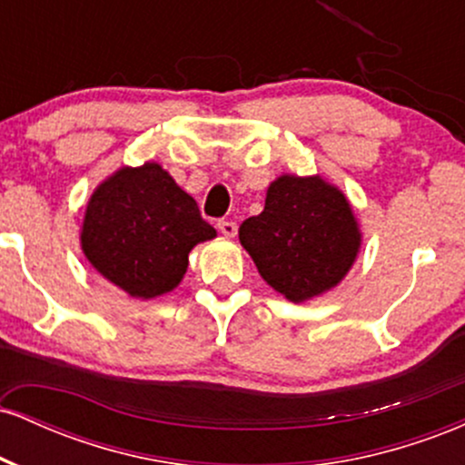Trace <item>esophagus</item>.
Returning <instances> with one entry per match:
<instances>
[{
	"instance_id": "esophagus-1",
	"label": "esophagus",
	"mask_w": 465,
	"mask_h": 465,
	"mask_svg": "<svg viewBox=\"0 0 465 465\" xmlns=\"http://www.w3.org/2000/svg\"><path fill=\"white\" fill-rule=\"evenodd\" d=\"M218 232H221L225 238H233L238 233V225L232 221H221L218 223Z\"/></svg>"
}]
</instances>
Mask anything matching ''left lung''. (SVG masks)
Instances as JSON below:
<instances>
[{"mask_svg":"<svg viewBox=\"0 0 465 465\" xmlns=\"http://www.w3.org/2000/svg\"><path fill=\"white\" fill-rule=\"evenodd\" d=\"M238 238L266 284L292 303L339 286L362 244L348 196L319 174H280Z\"/></svg>","mask_w":465,"mask_h":465,"instance_id":"left-lung-1","label":"left lung"}]
</instances>
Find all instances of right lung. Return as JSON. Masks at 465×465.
Returning <instances> with one entry per match:
<instances>
[{
    "mask_svg": "<svg viewBox=\"0 0 465 465\" xmlns=\"http://www.w3.org/2000/svg\"><path fill=\"white\" fill-rule=\"evenodd\" d=\"M216 238L199 205L157 162L122 165L89 196L80 249L106 282L133 300L174 291L196 244Z\"/></svg>",
    "mask_w": 465,
    "mask_h": 465,
    "instance_id": "add662e5",
    "label": "right lung"
}]
</instances>
